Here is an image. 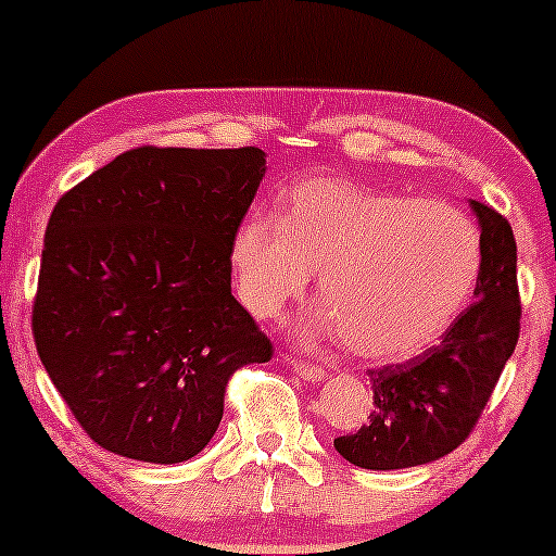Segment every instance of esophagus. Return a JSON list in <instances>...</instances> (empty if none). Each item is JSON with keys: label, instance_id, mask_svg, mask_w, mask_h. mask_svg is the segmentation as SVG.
<instances>
[{"label": "esophagus", "instance_id": "34e87169", "mask_svg": "<svg viewBox=\"0 0 556 556\" xmlns=\"http://www.w3.org/2000/svg\"><path fill=\"white\" fill-rule=\"evenodd\" d=\"M292 368H295V374L300 376V379L311 381V384H316V381H324L327 379V371L324 368L314 366V363H305V361H290Z\"/></svg>", "mask_w": 556, "mask_h": 556}]
</instances>
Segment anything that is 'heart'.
Listing matches in <instances>:
<instances>
[{"mask_svg":"<svg viewBox=\"0 0 556 556\" xmlns=\"http://www.w3.org/2000/svg\"><path fill=\"white\" fill-rule=\"evenodd\" d=\"M238 295L256 316L300 298L318 271V331H342L366 361H400L455 321L481 271V235L444 201L379 193L340 177L287 190L279 216L253 214L232 238Z\"/></svg>","mask_w":556,"mask_h":556,"instance_id":"heart-1","label":"heart"}]
</instances>
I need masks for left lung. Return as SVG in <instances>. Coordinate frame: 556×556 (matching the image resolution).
Segmentation results:
<instances>
[{
	"label": "left lung",
	"mask_w": 556,
	"mask_h": 556,
	"mask_svg": "<svg viewBox=\"0 0 556 556\" xmlns=\"http://www.w3.org/2000/svg\"><path fill=\"white\" fill-rule=\"evenodd\" d=\"M481 229L473 303L418 358L368 371L371 420L334 439L348 463L366 470L416 468L450 455L473 431L520 334L518 245L509 222L468 201Z\"/></svg>",
	"instance_id": "8db88e82"
}]
</instances>
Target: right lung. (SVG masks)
Masks as SVG:
<instances>
[{
    "mask_svg": "<svg viewBox=\"0 0 556 556\" xmlns=\"http://www.w3.org/2000/svg\"><path fill=\"white\" fill-rule=\"evenodd\" d=\"M261 149H132L56 201L34 303L38 358L88 437L185 463L219 429L232 371L271 342L232 295V238Z\"/></svg>",
    "mask_w": 556,
    "mask_h": 556,
    "instance_id": "add662e5",
    "label": "right lung"
}]
</instances>
